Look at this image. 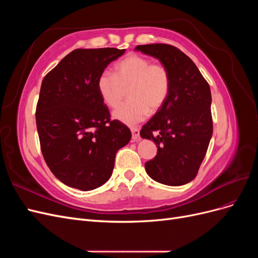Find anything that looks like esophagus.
Segmentation results:
<instances>
[{
    "instance_id": "obj_1",
    "label": "esophagus",
    "mask_w": 258,
    "mask_h": 258,
    "mask_svg": "<svg viewBox=\"0 0 258 258\" xmlns=\"http://www.w3.org/2000/svg\"><path fill=\"white\" fill-rule=\"evenodd\" d=\"M131 132H132V139L138 140L139 135H140V130L138 128H131Z\"/></svg>"
}]
</instances>
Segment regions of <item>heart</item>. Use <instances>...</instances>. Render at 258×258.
Returning a JSON list of instances; mask_svg holds the SVG:
<instances>
[{
	"label": "heart",
	"mask_w": 258,
	"mask_h": 258,
	"mask_svg": "<svg viewBox=\"0 0 258 258\" xmlns=\"http://www.w3.org/2000/svg\"><path fill=\"white\" fill-rule=\"evenodd\" d=\"M171 88V77L166 66L130 53L114 66V75L102 72L97 80V89L103 102L116 107L128 90V102L113 112L114 119L128 126L143 121L166 103Z\"/></svg>",
	"instance_id": "obj_1"
}]
</instances>
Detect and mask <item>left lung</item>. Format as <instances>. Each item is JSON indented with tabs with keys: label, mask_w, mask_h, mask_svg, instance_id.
Segmentation results:
<instances>
[{
	"label": "left lung",
	"mask_w": 258,
	"mask_h": 258,
	"mask_svg": "<svg viewBox=\"0 0 258 258\" xmlns=\"http://www.w3.org/2000/svg\"><path fill=\"white\" fill-rule=\"evenodd\" d=\"M136 50L158 59L171 77L166 103L140 132L158 147L145 162L146 173L165 185L187 184L196 177L213 134L210 86L192 60L172 45H139Z\"/></svg>",
	"instance_id": "left-lung-1"
}]
</instances>
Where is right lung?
<instances>
[{
	"instance_id": "right-lung-1",
	"label": "right lung",
	"mask_w": 258,
	"mask_h": 258,
	"mask_svg": "<svg viewBox=\"0 0 258 258\" xmlns=\"http://www.w3.org/2000/svg\"><path fill=\"white\" fill-rule=\"evenodd\" d=\"M126 49H75L44 77L36 128L44 159L59 181L92 190L111 177L115 155L131 139L129 128L111 120L97 89L104 69Z\"/></svg>"
}]
</instances>
